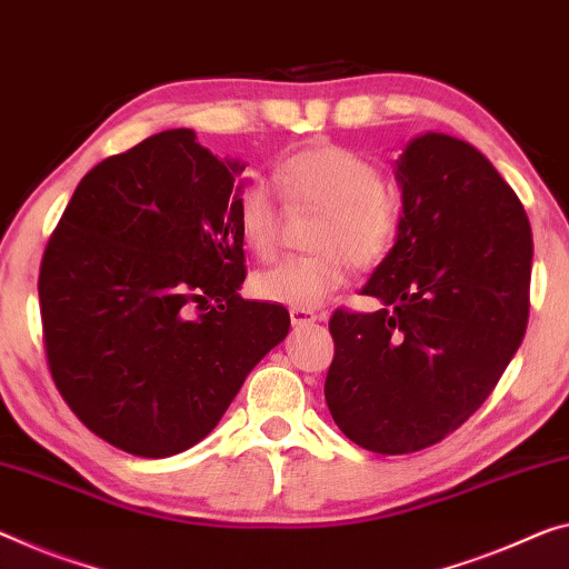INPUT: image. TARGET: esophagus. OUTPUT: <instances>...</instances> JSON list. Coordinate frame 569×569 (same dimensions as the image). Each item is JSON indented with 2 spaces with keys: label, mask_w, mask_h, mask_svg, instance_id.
Here are the masks:
<instances>
[{
  "label": "esophagus",
  "mask_w": 569,
  "mask_h": 569,
  "mask_svg": "<svg viewBox=\"0 0 569 569\" xmlns=\"http://www.w3.org/2000/svg\"><path fill=\"white\" fill-rule=\"evenodd\" d=\"M290 320H292L295 328H302V326H312V322H318L320 315L312 312V310H305V308H292Z\"/></svg>",
  "instance_id": "esophagus-1"
}]
</instances>
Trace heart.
<instances>
[{
	"label": "heart",
	"instance_id": "obj_1",
	"mask_svg": "<svg viewBox=\"0 0 569 569\" xmlns=\"http://www.w3.org/2000/svg\"><path fill=\"white\" fill-rule=\"evenodd\" d=\"M274 186L290 206L326 211L312 231L315 254L279 261L254 277L261 300L318 308L343 287L351 261L369 269L389 257L401 233V206L371 160L346 147L318 142L287 154L274 168ZM236 229L251 254L272 259L282 233V213L272 190L251 182L236 196Z\"/></svg>",
	"mask_w": 569,
	"mask_h": 569
}]
</instances>
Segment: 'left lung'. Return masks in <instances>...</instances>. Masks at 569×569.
Returning <instances> with one entry per match:
<instances>
[{"instance_id": "left-lung-1", "label": "left lung", "mask_w": 569, "mask_h": 569, "mask_svg": "<svg viewBox=\"0 0 569 569\" xmlns=\"http://www.w3.org/2000/svg\"><path fill=\"white\" fill-rule=\"evenodd\" d=\"M401 233L363 295L338 308L326 401L381 456L430 448L483 405L529 322L531 229L521 200L462 139L422 134L397 162Z\"/></svg>"}]
</instances>
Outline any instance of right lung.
Instances as JSON below:
<instances>
[{
  "label": "right lung",
  "instance_id": "obj_1",
  "mask_svg": "<svg viewBox=\"0 0 569 569\" xmlns=\"http://www.w3.org/2000/svg\"><path fill=\"white\" fill-rule=\"evenodd\" d=\"M243 168L168 129L86 172L50 236L38 279L48 369L113 448H193L290 330L282 305L239 295Z\"/></svg>",
  "mask_w": 569,
  "mask_h": 569
}]
</instances>
